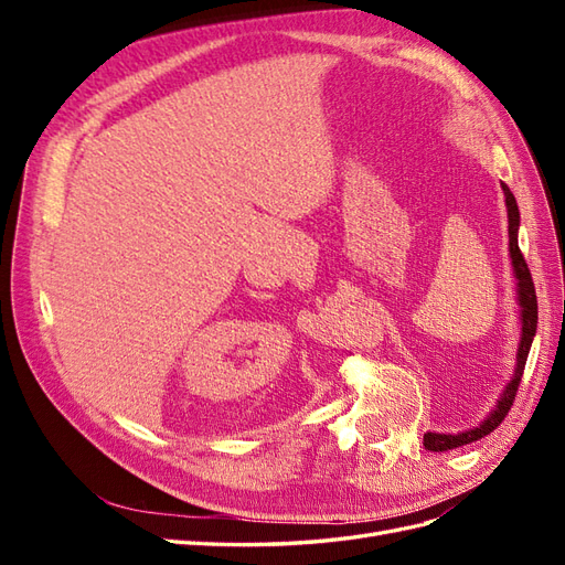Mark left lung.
<instances>
[{"label": "left lung", "instance_id": "obj_1", "mask_svg": "<svg viewBox=\"0 0 565 565\" xmlns=\"http://www.w3.org/2000/svg\"><path fill=\"white\" fill-rule=\"evenodd\" d=\"M504 191V202H507V218H509V254H511V266H514V278H516V295H519V309H521V341H519V351H516V367H514V377L507 384L502 398L494 405L492 413L478 424L473 429L459 431V434H424V448L431 452H446V450H455L461 446H469V443L488 436L490 431L498 429L502 424V419L507 417V413L514 405L516 391L523 377L525 370V361L530 353V344H533V337L537 330V297H535V285H533V276H530L527 264L523 259V254L519 249V204L514 193L509 191L507 183H502Z\"/></svg>", "mask_w": 565, "mask_h": 565}]
</instances>
